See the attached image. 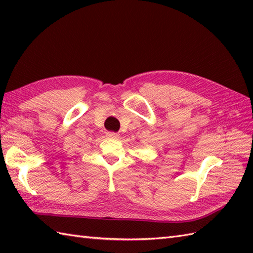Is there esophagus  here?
Listing matches in <instances>:
<instances>
[{
    "mask_svg": "<svg viewBox=\"0 0 253 253\" xmlns=\"http://www.w3.org/2000/svg\"><path fill=\"white\" fill-rule=\"evenodd\" d=\"M107 137L117 139L118 137H120V135H118V133H116V132H112V131H110V132H107Z\"/></svg>",
    "mask_w": 253,
    "mask_h": 253,
    "instance_id": "34e87169",
    "label": "esophagus"
}]
</instances>
